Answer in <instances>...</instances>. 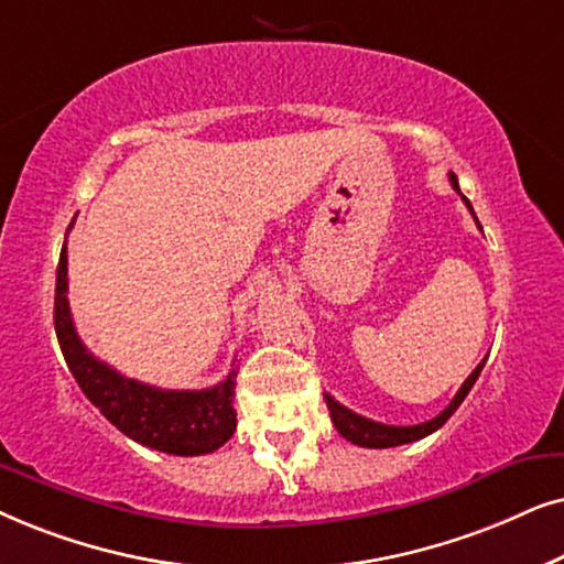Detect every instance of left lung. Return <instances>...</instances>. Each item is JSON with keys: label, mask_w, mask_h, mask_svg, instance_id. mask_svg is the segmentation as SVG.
Wrapping results in <instances>:
<instances>
[{"label": "left lung", "mask_w": 564, "mask_h": 564, "mask_svg": "<svg viewBox=\"0 0 564 564\" xmlns=\"http://www.w3.org/2000/svg\"><path fill=\"white\" fill-rule=\"evenodd\" d=\"M448 180H452L454 191L462 195L459 180H456L454 172H452V175H448ZM462 200H464V204H467L471 216H475V208H471L467 195H462ZM477 227H479V221H477ZM479 229H482V227H479ZM485 360L477 366L475 371L469 373L467 381H464L462 389H459V392H456L454 400L448 402V408L441 412V415H435L433 420H425V423H420V425H384V423H377V420H369V417L358 415V412H352V410L345 408V404L337 402L335 397L325 394L329 417H333L337 433H340L345 441H350V444H356V446H364V448H392V446L412 444V441H420V438H425V435H431L433 431H438V427L444 425L446 420L454 415L456 408H459V404L464 402V397L469 394V389L475 387V381H477L479 373H482Z\"/></svg>", "instance_id": "1"}]
</instances>
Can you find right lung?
I'll return each instance as SVG.
<instances>
[{"label": "right lung", "instance_id": "obj_1", "mask_svg": "<svg viewBox=\"0 0 564 564\" xmlns=\"http://www.w3.org/2000/svg\"><path fill=\"white\" fill-rule=\"evenodd\" d=\"M66 291H69V278H66L64 242L54 296L58 345L82 392L120 433L141 446L175 456L212 454L227 444L231 433L237 431V412L231 404L237 369H231L227 379L208 389H160L123 377L108 364L97 360L79 340Z\"/></svg>", "mask_w": 564, "mask_h": 564}]
</instances>
